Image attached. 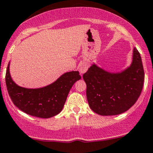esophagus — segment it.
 <instances>
[{
	"mask_svg": "<svg viewBox=\"0 0 153 153\" xmlns=\"http://www.w3.org/2000/svg\"><path fill=\"white\" fill-rule=\"evenodd\" d=\"M88 69H89V64H88V63L84 62L81 64L80 68H79V71L82 74H84L87 71Z\"/></svg>",
	"mask_w": 153,
	"mask_h": 153,
	"instance_id": "34e87169",
	"label": "esophagus"
}]
</instances>
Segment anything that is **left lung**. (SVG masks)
<instances>
[{
	"mask_svg": "<svg viewBox=\"0 0 153 153\" xmlns=\"http://www.w3.org/2000/svg\"><path fill=\"white\" fill-rule=\"evenodd\" d=\"M90 108L100 115H117L128 110L139 98L145 73L140 54L133 50L131 66L121 73L112 74L92 65L83 74Z\"/></svg>",
	"mask_w": 153,
	"mask_h": 153,
	"instance_id": "left-lung-1",
	"label": "left lung"
}]
</instances>
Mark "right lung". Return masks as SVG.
Listing matches in <instances>:
<instances>
[{
	"instance_id": "obj_1",
	"label": "right lung",
	"mask_w": 153,
	"mask_h": 153,
	"mask_svg": "<svg viewBox=\"0 0 153 153\" xmlns=\"http://www.w3.org/2000/svg\"><path fill=\"white\" fill-rule=\"evenodd\" d=\"M81 79L79 71L66 72L53 84L40 89H26L13 82L9 64L5 74L7 90L13 103L31 116L49 118L62 110L73 84Z\"/></svg>"
}]
</instances>
